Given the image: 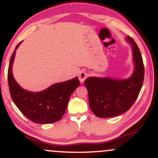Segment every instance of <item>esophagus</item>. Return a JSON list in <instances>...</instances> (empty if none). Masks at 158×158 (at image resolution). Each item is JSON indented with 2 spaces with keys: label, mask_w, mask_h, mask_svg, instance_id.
Segmentation results:
<instances>
[{
  "label": "esophagus",
  "mask_w": 158,
  "mask_h": 158,
  "mask_svg": "<svg viewBox=\"0 0 158 158\" xmlns=\"http://www.w3.org/2000/svg\"><path fill=\"white\" fill-rule=\"evenodd\" d=\"M87 77H88V74H87L86 72H81L79 75V79L80 81V82H84V81L85 80Z\"/></svg>",
  "instance_id": "1"
}]
</instances>
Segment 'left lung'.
Listing matches in <instances>:
<instances>
[{"mask_svg": "<svg viewBox=\"0 0 158 158\" xmlns=\"http://www.w3.org/2000/svg\"><path fill=\"white\" fill-rule=\"evenodd\" d=\"M131 44L134 72L128 79L110 77L87 78L84 81L88 92L90 109L97 117L109 118L120 115L132 106L138 97L144 79V66L138 47L127 36Z\"/></svg>", "mask_w": 158, "mask_h": 158, "instance_id": "obj_1", "label": "left lung"}]
</instances>
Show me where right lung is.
<instances>
[{
    "mask_svg": "<svg viewBox=\"0 0 158 158\" xmlns=\"http://www.w3.org/2000/svg\"><path fill=\"white\" fill-rule=\"evenodd\" d=\"M21 43L15 47L9 64L8 83L11 97L21 113L33 123L48 124L59 121L65 113L70 96L79 86V79L75 77L56 83L40 92L24 90L18 84L12 74L15 51Z\"/></svg>",
    "mask_w": 158,
    "mask_h": 158,
    "instance_id": "1",
    "label": "right lung"
}]
</instances>
